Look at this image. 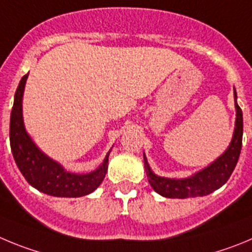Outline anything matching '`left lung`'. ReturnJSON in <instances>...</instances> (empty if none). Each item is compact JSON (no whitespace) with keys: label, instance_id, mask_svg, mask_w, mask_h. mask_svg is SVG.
Wrapping results in <instances>:
<instances>
[{"label":"left lung","instance_id":"1","mask_svg":"<svg viewBox=\"0 0 252 252\" xmlns=\"http://www.w3.org/2000/svg\"><path fill=\"white\" fill-rule=\"evenodd\" d=\"M235 95V108H236V123L233 130L232 140L225 153L221 154L215 162L211 163L208 167L202 171L197 172L193 176L182 180L174 178H164L154 174L149 168V164L144 156V165H146L148 182L151 183L154 191L160 196L167 198H188V197L206 196L219 189L225 185L230 178L237 164L242 146V130H244V122H242V110L236 103V92Z\"/></svg>","mask_w":252,"mask_h":252}]
</instances>
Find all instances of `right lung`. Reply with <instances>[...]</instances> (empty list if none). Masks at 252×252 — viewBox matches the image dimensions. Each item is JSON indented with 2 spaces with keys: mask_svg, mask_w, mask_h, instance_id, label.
<instances>
[{
  "mask_svg": "<svg viewBox=\"0 0 252 252\" xmlns=\"http://www.w3.org/2000/svg\"><path fill=\"white\" fill-rule=\"evenodd\" d=\"M29 74L22 76L15 93L10 121V143L15 162L25 180L40 192L55 197H81L92 193L103 182L108 171V157L99 168L78 174L65 171L63 165L49 158L36 147L27 134L22 118V96Z\"/></svg>",
  "mask_w": 252,
  "mask_h": 252,
  "instance_id": "obj_1",
  "label": "right lung"
}]
</instances>
